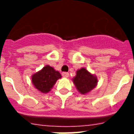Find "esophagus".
I'll return each mask as SVG.
<instances>
[{"instance_id": "1", "label": "esophagus", "mask_w": 134, "mask_h": 134, "mask_svg": "<svg viewBox=\"0 0 134 134\" xmlns=\"http://www.w3.org/2000/svg\"><path fill=\"white\" fill-rule=\"evenodd\" d=\"M62 75L64 78H68L69 76V74L68 72H63L62 74Z\"/></svg>"}]
</instances>
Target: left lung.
I'll list each match as a JSON object with an SVG mask.
<instances>
[{
	"instance_id": "left-lung-1",
	"label": "left lung",
	"mask_w": 134,
	"mask_h": 134,
	"mask_svg": "<svg viewBox=\"0 0 134 134\" xmlns=\"http://www.w3.org/2000/svg\"><path fill=\"white\" fill-rule=\"evenodd\" d=\"M72 80L77 91L82 94L90 93L97 86L99 81L97 76L90 72L86 68L77 70L76 76Z\"/></svg>"
}]
</instances>
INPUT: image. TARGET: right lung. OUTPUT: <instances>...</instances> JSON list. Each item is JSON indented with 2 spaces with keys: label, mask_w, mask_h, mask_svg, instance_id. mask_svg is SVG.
<instances>
[{
  "label": "right lung",
  "mask_w": 134,
  "mask_h": 134,
  "mask_svg": "<svg viewBox=\"0 0 134 134\" xmlns=\"http://www.w3.org/2000/svg\"><path fill=\"white\" fill-rule=\"evenodd\" d=\"M62 75L53 67L46 65L31 76V82L37 90L41 93H48Z\"/></svg>",
  "instance_id": "add662e5"
}]
</instances>
